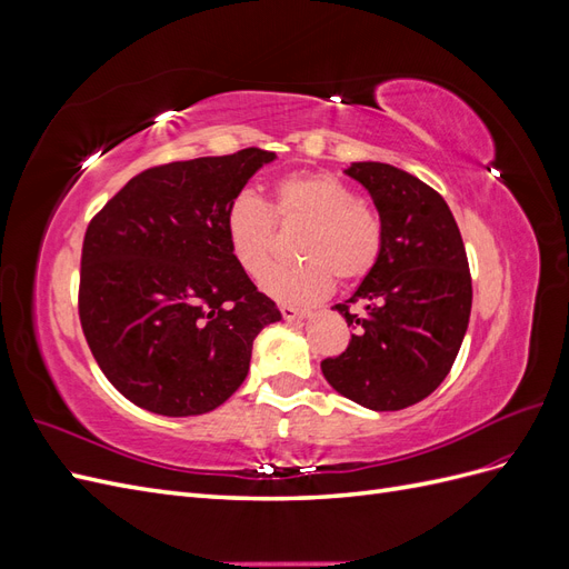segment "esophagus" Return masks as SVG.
Segmentation results:
<instances>
[{
  "mask_svg": "<svg viewBox=\"0 0 569 569\" xmlns=\"http://www.w3.org/2000/svg\"><path fill=\"white\" fill-rule=\"evenodd\" d=\"M280 313H282V318L284 320H301V318H306L308 316V311H306V308H295V306H280Z\"/></svg>",
  "mask_w": 569,
  "mask_h": 569,
  "instance_id": "esophagus-1",
  "label": "esophagus"
}]
</instances>
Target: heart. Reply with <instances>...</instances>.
<instances>
[{"label": "heart", "instance_id": "b5f03b06", "mask_svg": "<svg viewBox=\"0 0 569 569\" xmlns=\"http://www.w3.org/2000/svg\"><path fill=\"white\" fill-rule=\"evenodd\" d=\"M306 222L297 242L303 261L274 266L263 274V289L287 303L325 297L335 278L353 284L368 278L385 249V222L372 206L330 173L284 176L272 187L268 206L251 189L237 192L226 209V237L234 261L249 274L263 272L278 239V226Z\"/></svg>", "mask_w": 569, "mask_h": 569}]
</instances>
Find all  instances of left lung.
Listing matches in <instances>:
<instances>
[{"instance_id":"1","label":"left lung","mask_w":569,"mask_h":569,"mask_svg":"<svg viewBox=\"0 0 569 569\" xmlns=\"http://www.w3.org/2000/svg\"><path fill=\"white\" fill-rule=\"evenodd\" d=\"M385 222L380 263L337 303L356 335L325 358V380L370 410L427 399L449 375L468 330L472 278L458 222L439 192L389 163H351ZM365 306L353 315L350 306Z\"/></svg>"}]
</instances>
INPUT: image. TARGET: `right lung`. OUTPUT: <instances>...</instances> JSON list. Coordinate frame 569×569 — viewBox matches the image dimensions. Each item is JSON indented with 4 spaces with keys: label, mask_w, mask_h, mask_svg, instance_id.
Here are the masks:
<instances>
[{
    "label": "right lung",
    "mask_w": 569,
    "mask_h": 569,
    "mask_svg": "<svg viewBox=\"0 0 569 569\" xmlns=\"http://www.w3.org/2000/svg\"><path fill=\"white\" fill-rule=\"evenodd\" d=\"M272 151L153 166L88 226L78 313L107 380L170 418L201 416L244 382L253 339L282 316L234 261L226 209Z\"/></svg>",
    "instance_id": "right-lung-1"
}]
</instances>
